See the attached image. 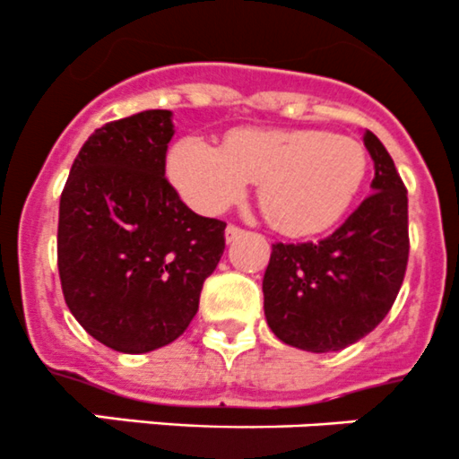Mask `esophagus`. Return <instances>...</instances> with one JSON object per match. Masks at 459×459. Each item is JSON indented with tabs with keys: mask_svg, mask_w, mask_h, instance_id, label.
Here are the masks:
<instances>
[{
	"mask_svg": "<svg viewBox=\"0 0 459 459\" xmlns=\"http://www.w3.org/2000/svg\"><path fill=\"white\" fill-rule=\"evenodd\" d=\"M244 233V229H239V226H235V224H229L226 226V242H235V239L239 238V235Z\"/></svg>",
	"mask_w": 459,
	"mask_h": 459,
	"instance_id": "obj_1",
	"label": "esophagus"
}]
</instances>
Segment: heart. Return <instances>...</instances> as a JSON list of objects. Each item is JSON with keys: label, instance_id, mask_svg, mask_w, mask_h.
<instances>
[{"label": "heart", "instance_id": "1", "mask_svg": "<svg viewBox=\"0 0 459 459\" xmlns=\"http://www.w3.org/2000/svg\"><path fill=\"white\" fill-rule=\"evenodd\" d=\"M169 175L179 195L200 212H220L259 182L268 224L289 235H311L335 224L358 195L367 152L353 137L319 131L239 128L212 146L200 137L178 142Z\"/></svg>", "mask_w": 459, "mask_h": 459}]
</instances>
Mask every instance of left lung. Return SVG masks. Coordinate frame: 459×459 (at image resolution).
Here are the masks:
<instances>
[{"mask_svg": "<svg viewBox=\"0 0 459 459\" xmlns=\"http://www.w3.org/2000/svg\"><path fill=\"white\" fill-rule=\"evenodd\" d=\"M367 197L319 242L273 244L264 273V316L284 344L311 353L342 351L373 331L395 302L409 262V197L384 143Z\"/></svg>", "mask_w": 459, "mask_h": 459, "instance_id": "left-lung-1", "label": "left lung"}]
</instances>
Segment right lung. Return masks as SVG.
Here are the masks:
<instances>
[{
  "label": "right lung",
  "instance_id": "add662e5",
  "mask_svg": "<svg viewBox=\"0 0 459 459\" xmlns=\"http://www.w3.org/2000/svg\"><path fill=\"white\" fill-rule=\"evenodd\" d=\"M170 110L97 128L59 200L64 299L97 342L148 353L178 340L224 253L226 221L193 212L166 179Z\"/></svg>",
  "mask_w": 459,
  "mask_h": 459
}]
</instances>
